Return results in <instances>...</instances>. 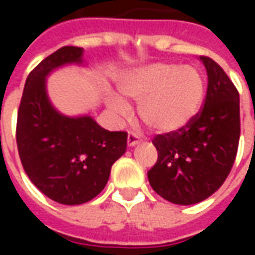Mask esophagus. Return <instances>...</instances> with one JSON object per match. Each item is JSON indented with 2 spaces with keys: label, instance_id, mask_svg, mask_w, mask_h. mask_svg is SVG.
I'll use <instances>...</instances> for the list:
<instances>
[{
  "label": "esophagus",
  "instance_id": "obj_1",
  "mask_svg": "<svg viewBox=\"0 0 255 255\" xmlns=\"http://www.w3.org/2000/svg\"><path fill=\"white\" fill-rule=\"evenodd\" d=\"M140 142H142V140H140V137H139L136 133L129 132V134H128V146H129V147H133V146L139 144Z\"/></svg>",
  "mask_w": 255,
  "mask_h": 255
}]
</instances>
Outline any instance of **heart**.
Segmentation results:
<instances>
[{
    "instance_id": "1",
    "label": "heart",
    "mask_w": 255,
    "mask_h": 255,
    "mask_svg": "<svg viewBox=\"0 0 255 255\" xmlns=\"http://www.w3.org/2000/svg\"><path fill=\"white\" fill-rule=\"evenodd\" d=\"M118 89L137 103V115L150 130L174 133L187 128L200 112L206 96L204 75L196 66L153 62L125 71L118 76ZM108 108L125 118L129 106L109 95Z\"/></svg>"
}]
</instances>
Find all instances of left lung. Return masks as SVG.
I'll list each match as a JSON object with an SVG mask.
<instances>
[{
    "label": "left lung",
    "instance_id": "obj_1",
    "mask_svg": "<svg viewBox=\"0 0 255 255\" xmlns=\"http://www.w3.org/2000/svg\"><path fill=\"white\" fill-rule=\"evenodd\" d=\"M207 93L196 119L184 129L157 134V162L147 171L152 189L164 200L189 206L210 197L227 179L240 140V96L220 65L200 56Z\"/></svg>",
    "mask_w": 255,
    "mask_h": 255
}]
</instances>
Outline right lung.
<instances>
[{
    "mask_svg": "<svg viewBox=\"0 0 255 255\" xmlns=\"http://www.w3.org/2000/svg\"><path fill=\"white\" fill-rule=\"evenodd\" d=\"M84 49L62 46L28 75L16 121V146L29 180L51 200L75 206L105 189L112 164L126 152V132H109L92 116L59 113L46 92V76L82 64Z\"/></svg>",
    "mask_w": 255,
    "mask_h": 255,
    "instance_id": "obj_1",
    "label": "right lung"
}]
</instances>
